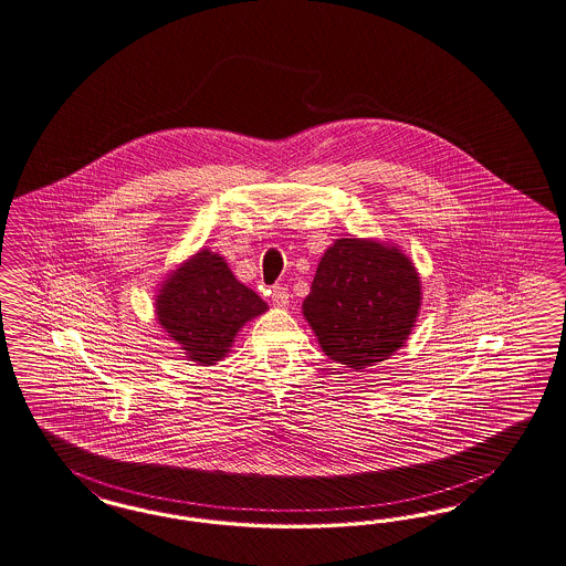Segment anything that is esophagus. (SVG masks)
I'll return each instance as SVG.
<instances>
[{"mask_svg":"<svg viewBox=\"0 0 566 566\" xmlns=\"http://www.w3.org/2000/svg\"><path fill=\"white\" fill-rule=\"evenodd\" d=\"M289 301H291V294H289V289H284V286H273L272 303L273 305H275V307L284 310V307L289 305Z\"/></svg>","mask_w":566,"mask_h":566,"instance_id":"esophagus-1","label":"esophagus"}]
</instances>
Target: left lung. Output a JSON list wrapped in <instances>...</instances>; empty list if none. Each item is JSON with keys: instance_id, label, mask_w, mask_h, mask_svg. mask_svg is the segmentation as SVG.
<instances>
[{"instance_id": "8db88e82", "label": "left lung", "mask_w": 566, "mask_h": 566, "mask_svg": "<svg viewBox=\"0 0 566 566\" xmlns=\"http://www.w3.org/2000/svg\"><path fill=\"white\" fill-rule=\"evenodd\" d=\"M420 305V273L397 244L338 238L317 263L303 317L324 355L357 371L406 345Z\"/></svg>"}]
</instances>
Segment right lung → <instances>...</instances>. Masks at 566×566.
Masks as SVG:
<instances>
[{
    "mask_svg": "<svg viewBox=\"0 0 566 566\" xmlns=\"http://www.w3.org/2000/svg\"><path fill=\"white\" fill-rule=\"evenodd\" d=\"M158 286L156 322L196 366L221 361L232 352L240 328L270 310L209 249L181 261Z\"/></svg>",
    "mask_w": 566,
    "mask_h": 566,
    "instance_id": "right-lung-1",
    "label": "right lung"
}]
</instances>
